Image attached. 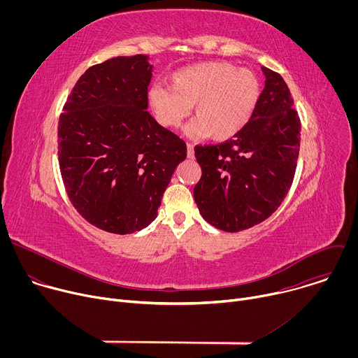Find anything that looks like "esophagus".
Returning <instances> with one entry per match:
<instances>
[{"instance_id": "1", "label": "esophagus", "mask_w": 358, "mask_h": 358, "mask_svg": "<svg viewBox=\"0 0 358 358\" xmlns=\"http://www.w3.org/2000/svg\"><path fill=\"white\" fill-rule=\"evenodd\" d=\"M187 156L188 159H194V145L187 143Z\"/></svg>"}]
</instances>
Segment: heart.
Segmentation results:
<instances>
[{
  "label": "heart",
  "mask_w": 358,
  "mask_h": 358,
  "mask_svg": "<svg viewBox=\"0 0 358 358\" xmlns=\"http://www.w3.org/2000/svg\"><path fill=\"white\" fill-rule=\"evenodd\" d=\"M148 105L160 124L177 127L194 105L196 116L188 137L228 140L252 119L261 99V82L250 71L229 62H202L176 71L171 85L155 83L147 92Z\"/></svg>",
  "instance_id": "1"
}]
</instances>
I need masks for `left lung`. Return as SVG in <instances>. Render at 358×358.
Instances as JSON below:
<instances>
[{"instance_id": "obj_1", "label": "left lung", "mask_w": 358, "mask_h": 358, "mask_svg": "<svg viewBox=\"0 0 358 358\" xmlns=\"http://www.w3.org/2000/svg\"><path fill=\"white\" fill-rule=\"evenodd\" d=\"M265 87L249 123L232 140L196 145L202 170L194 187L199 214L213 227L239 232L269 218L296 171L300 120L283 78L262 68Z\"/></svg>"}]
</instances>
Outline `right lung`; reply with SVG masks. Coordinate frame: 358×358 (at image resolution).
Listing matches in <instances>:
<instances>
[{
  "mask_svg": "<svg viewBox=\"0 0 358 358\" xmlns=\"http://www.w3.org/2000/svg\"><path fill=\"white\" fill-rule=\"evenodd\" d=\"M152 65L147 55L117 57L89 68L68 97L58 126V159L78 213L112 234L148 227L184 140L147 112Z\"/></svg>",
  "mask_w": 358,
  "mask_h": 358,
  "instance_id": "add662e5",
  "label": "right lung"
}]
</instances>
